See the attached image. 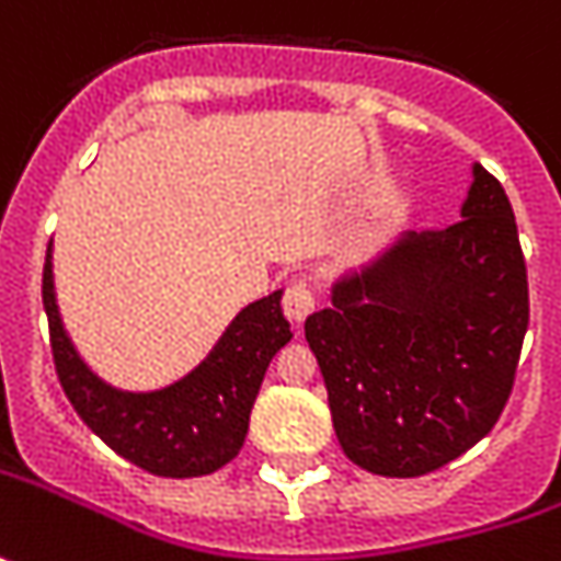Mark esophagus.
I'll return each instance as SVG.
<instances>
[{
    "mask_svg": "<svg viewBox=\"0 0 561 561\" xmlns=\"http://www.w3.org/2000/svg\"><path fill=\"white\" fill-rule=\"evenodd\" d=\"M282 310H285V317L291 319V322H304V319L317 310V288L307 279L291 282V285L285 288Z\"/></svg>",
    "mask_w": 561,
    "mask_h": 561,
    "instance_id": "34e87169",
    "label": "esophagus"
}]
</instances>
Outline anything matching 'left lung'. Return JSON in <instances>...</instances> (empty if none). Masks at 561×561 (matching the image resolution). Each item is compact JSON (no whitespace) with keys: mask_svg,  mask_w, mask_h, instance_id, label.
<instances>
[{"mask_svg":"<svg viewBox=\"0 0 561 561\" xmlns=\"http://www.w3.org/2000/svg\"><path fill=\"white\" fill-rule=\"evenodd\" d=\"M528 317L515 214L478 164L462 220L410 236L304 325L344 456L419 478L474 447L510 400Z\"/></svg>","mask_w":561,"mask_h":561,"instance_id":"obj_1","label":"left lung"}]
</instances>
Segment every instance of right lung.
I'll list each match as a JSON object with an SVG mask.
<instances>
[{"mask_svg": "<svg viewBox=\"0 0 561 561\" xmlns=\"http://www.w3.org/2000/svg\"><path fill=\"white\" fill-rule=\"evenodd\" d=\"M279 298L282 291H273L244 307L210 359L180 385L154 394H124L92 376L70 347L55 307L49 251L43 266L51 359L70 407L114 454L164 478L210 474L239 456L266 366L291 339Z\"/></svg>", "mask_w": 561, "mask_h": 561, "instance_id": "add662e5", "label": "right lung"}]
</instances>
